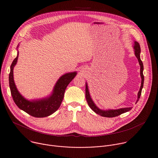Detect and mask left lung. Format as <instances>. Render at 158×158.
Here are the masks:
<instances>
[{
    "instance_id": "8db88e82",
    "label": "left lung",
    "mask_w": 158,
    "mask_h": 158,
    "mask_svg": "<svg viewBox=\"0 0 158 158\" xmlns=\"http://www.w3.org/2000/svg\"><path fill=\"white\" fill-rule=\"evenodd\" d=\"M133 48H134V51H135V55L136 57L137 58L139 64L140 65V76L141 77V84L138 93V98L136 100V102H138V101L139 100V99L140 98V96L141 94V90L143 87V83H144V76H143V64L140 59V52H141L140 46H139V44L137 41H135ZM85 97H86L87 103L89 105V106L90 107V108L96 114H98L99 115H100L102 117H115L118 116L123 113L130 111L132 108V107H127V108H122V109H117V110H101V109H98L95 106V104L94 103V102H93V100H92V98L90 97L87 83L85 84Z\"/></svg>"
}]
</instances>
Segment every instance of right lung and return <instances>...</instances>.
<instances>
[{"mask_svg": "<svg viewBox=\"0 0 158 158\" xmlns=\"http://www.w3.org/2000/svg\"><path fill=\"white\" fill-rule=\"evenodd\" d=\"M18 58L19 52L17 57L10 66L9 74V86L14 102L20 109L32 117L41 118L49 116L60 108L64 98L65 90L68 84L76 76L77 73L74 71L63 75L56 82L51 95L47 98L36 100H28L19 93L14 80V68L17 63Z\"/></svg>", "mask_w": 158, "mask_h": 158, "instance_id": "add662e5", "label": "right lung"}]
</instances>
